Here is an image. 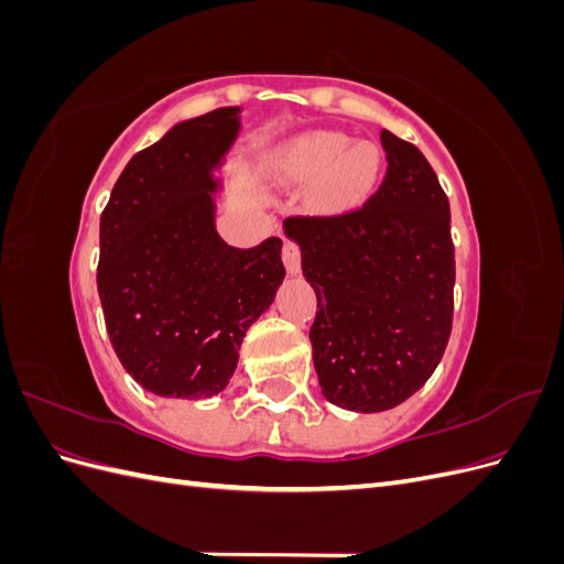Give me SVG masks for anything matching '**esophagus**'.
Here are the masks:
<instances>
[{"label":"esophagus","mask_w":564,"mask_h":564,"mask_svg":"<svg viewBox=\"0 0 564 564\" xmlns=\"http://www.w3.org/2000/svg\"><path fill=\"white\" fill-rule=\"evenodd\" d=\"M282 263H284L289 275H299V270H301V251H299V245L284 240V245H282Z\"/></svg>","instance_id":"34e87169"}]
</instances>
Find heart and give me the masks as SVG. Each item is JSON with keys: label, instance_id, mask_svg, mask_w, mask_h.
I'll list each match as a JSON object with an SVG mask.
<instances>
[{"label": "heart", "instance_id": "b5f03b06", "mask_svg": "<svg viewBox=\"0 0 564 564\" xmlns=\"http://www.w3.org/2000/svg\"><path fill=\"white\" fill-rule=\"evenodd\" d=\"M272 174L282 183L313 185L322 209L350 212L371 195L383 166L379 145L338 131H311L280 145L272 155Z\"/></svg>", "mask_w": 564, "mask_h": 564}]
</instances>
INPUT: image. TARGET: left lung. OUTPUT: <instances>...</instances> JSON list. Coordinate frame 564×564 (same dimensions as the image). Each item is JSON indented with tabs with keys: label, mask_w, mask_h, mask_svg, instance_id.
Listing matches in <instances>:
<instances>
[{
	"label": "left lung",
	"mask_w": 564,
	"mask_h": 564,
	"mask_svg": "<svg viewBox=\"0 0 564 564\" xmlns=\"http://www.w3.org/2000/svg\"><path fill=\"white\" fill-rule=\"evenodd\" d=\"M381 143L386 178L362 209L284 220L317 296L322 395L362 414L398 406L431 379L454 313L449 199L416 145L388 129Z\"/></svg>",
	"instance_id": "left-lung-1"
}]
</instances>
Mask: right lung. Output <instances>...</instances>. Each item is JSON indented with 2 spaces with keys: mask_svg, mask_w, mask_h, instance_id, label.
Segmentation results:
<instances>
[{
  "mask_svg": "<svg viewBox=\"0 0 564 564\" xmlns=\"http://www.w3.org/2000/svg\"><path fill=\"white\" fill-rule=\"evenodd\" d=\"M242 108L174 124L135 152L100 214L98 296L119 362L160 398L224 390L247 329L284 280L282 240L228 247L216 230L214 176Z\"/></svg>",
  "mask_w": 564,
  "mask_h": 564,
  "instance_id": "add662e5",
  "label": "right lung"
}]
</instances>
